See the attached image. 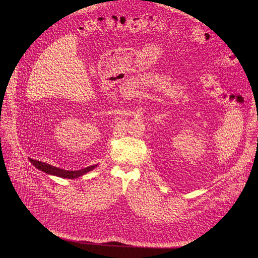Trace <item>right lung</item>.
Instances as JSON below:
<instances>
[{
	"label": "right lung",
	"mask_w": 258,
	"mask_h": 258,
	"mask_svg": "<svg viewBox=\"0 0 258 258\" xmlns=\"http://www.w3.org/2000/svg\"><path fill=\"white\" fill-rule=\"evenodd\" d=\"M31 163L39 170H42L48 174H53V175H57V177L60 178H64V179H75L80 177V175H83L87 172H89L90 170L94 169L97 165H92V166H88L84 169H79V170H64V169H60L58 167L55 166H52L50 164L45 163V162H40L37 160H31L30 159Z\"/></svg>",
	"instance_id": "add662e5"
}]
</instances>
